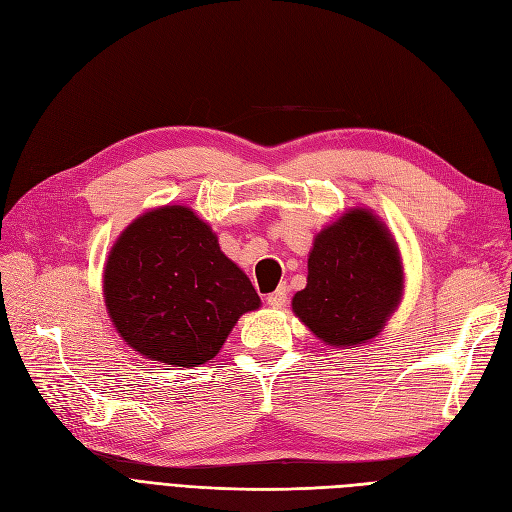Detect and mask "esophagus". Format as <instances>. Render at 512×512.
Returning <instances> with one entry per match:
<instances>
[{
  "label": "esophagus",
  "mask_w": 512,
  "mask_h": 512,
  "mask_svg": "<svg viewBox=\"0 0 512 512\" xmlns=\"http://www.w3.org/2000/svg\"><path fill=\"white\" fill-rule=\"evenodd\" d=\"M286 299H288V288L286 286H280L275 292H271L267 297V303L273 307V309H280L286 305Z\"/></svg>",
  "instance_id": "esophagus-1"
}]
</instances>
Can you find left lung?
Masks as SVG:
<instances>
[{
    "instance_id": "left-lung-1",
    "label": "left lung",
    "mask_w": 512,
    "mask_h": 512,
    "mask_svg": "<svg viewBox=\"0 0 512 512\" xmlns=\"http://www.w3.org/2000/svg\"><path fill=\"white\" fill-rule=\"evenodd\" d=\"M307 269V286L294 294L292 309L329 346L376 337L401 299L397 245L365 209L348 211L320 232Z\"/></svg>"
}]
</instances>
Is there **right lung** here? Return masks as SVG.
Listing matches in <instances>:
<instances>
[{"mask_svg": "<svg viewBox=\"0 0 512 512\" xmlns=\"http://www.w3.org/2000/svg\"><path fill=\"white\" fill-rule=\"evenodd\" d=\"M108 316L151 361L196 367L224 346L241 314L260 305L247 275L188 207H162L132 222L104 269Z\"/></svg>", "mask_w": 512, "mask_h": 512, "instance_id": "obj_1", "label": "right lung"}]
</instances>
